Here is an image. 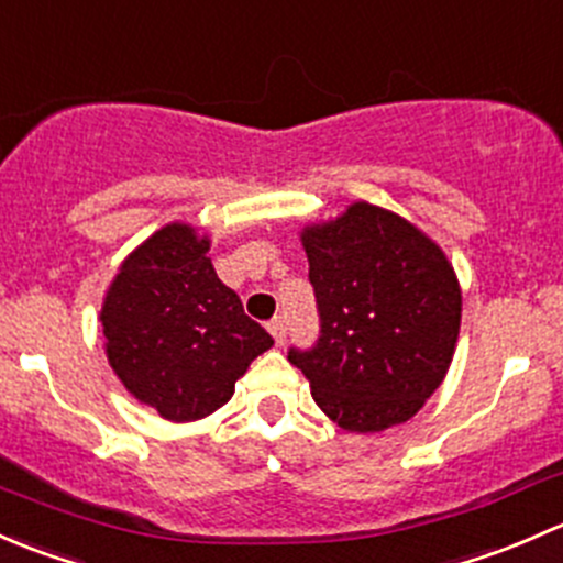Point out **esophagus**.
<instances>
[{"instance_id": "34e87169", "label": "esophagus", "mask_w": 563, "mask_h": 563, "mask_svg": "<svg viewBox=\"0 0 563 563\" xmlns=\"http://www.w3.org/2000/svg\"><path fill=\"white\" fill-rule=\"evenodd\" d=\"M268 330L271 335H274L276 344H284V341H287V320H284V317H274V320L268 322Z\"/></svg>"}]
</instances>
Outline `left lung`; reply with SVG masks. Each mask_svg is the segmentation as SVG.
<instances>
[{
  "label": "left lung",
  "instance_id": "1",
  "mask_svg": "<svg viewBox=\"0 0 563 563\" xmlns=\"http://www.w3.org/2000/svg\"><path fill=\"white\" fill-rule=\"evenodd\" d=\"M320 339L287 357L311 396L346 431L407 422L453 361L461 289L453 265L415 224L355 202L335 222L306 228Z\"/></svg>",
  "mask_w": 563,
  "mask_h": 563
}]
</instances>
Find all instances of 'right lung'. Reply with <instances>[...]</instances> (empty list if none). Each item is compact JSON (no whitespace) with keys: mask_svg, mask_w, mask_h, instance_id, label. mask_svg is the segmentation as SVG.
Returning a JSON list of instances; mask_svg holds the SVG:
<instances>
[{"mask_svg":"<svg viewBox=\"0 0 563 563\" xmlns=\"http://www.w3.org/2000/svg\"><path fill=\"white\" fill-rule=\"evenodd\" d=\"M206 252L208 239L167 224L124 260L100 314L115 376L165 420H200L224 407L235 379L274 344Z\"/></svg>","mask_w":563,"mask_h":563,"instance_id":"obj_1","label":"right lung"}]
</instances>
